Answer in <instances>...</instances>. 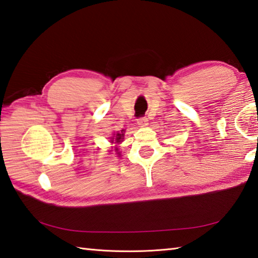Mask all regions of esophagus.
<instances>
[{
  "label": "esophagus",
  "mask_w": 258,
  "mask_h": 258,
  "mask_svg": "<svg viewBox=\"0 0 258 258\" xmlns=\"http://www.w3.org/2000/svg\"><path fill=\"white\" fill-rule=\"evenodd\" d=\"M149 120H148V118L146 117H140L139 119H138V124L140 125V126H146L148 125L149 123Z\"/></svg>",
  "instance_id": "esophagus-1"
}]
</instances>
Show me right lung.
Instances as JSON below:
<instances>
[{"mask_svg": "<svg viewBox=\"0 0 258 258\" xmlns=\"http://www.w3.org/2000/svg\"><path fill=\"white\" fill-rule=\"evenodd\" d=\"M114 135L115 136H113V138H112V143L114 142V141H115V143H119L120 141L124 139V132H123V131L120 133H116Z\"/></svg>", "mask_w": 258, "mask_h": 258, "instance_id": "add662e5", "label": "right lung"}]
</instances>
